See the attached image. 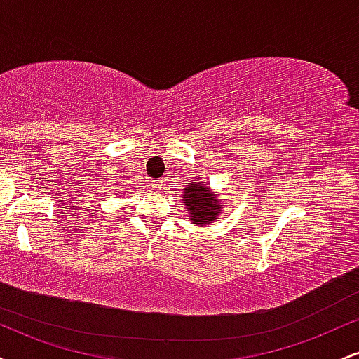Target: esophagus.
<instances>
[{"mask_svg":"<svg viewBox=\"0 0 359 359\" xmlns=\"http://www.w3.org/2000/svg\"><path fill=\"white\" fill-rule=\"evenodd\" d=\"M162 180H151V187H154V191H162Z\"/></svg>","mask_w":359,"mask_h":359,"instance_id":"34e87169","label":"esophagus"}]
</instances>
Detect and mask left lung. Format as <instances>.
<instances>
[{
  "label": "left lung",
  "instance_id": "left-lung-1",
  "mask_svg": "<svg viewBox=\"0 0 359 359\" xmlns=\"http://www.w3.org/2000/svg\"><path fill=\"white\" fill-rule=\"evenodd\" d=\"M182 201L189 212V221L196 226H209L221 217L222 201L219 194H214L205 182H191L184 189Z\"/></svg>",
  "mask_w": 359,
  "mask_h": 359
}]
</instances>
